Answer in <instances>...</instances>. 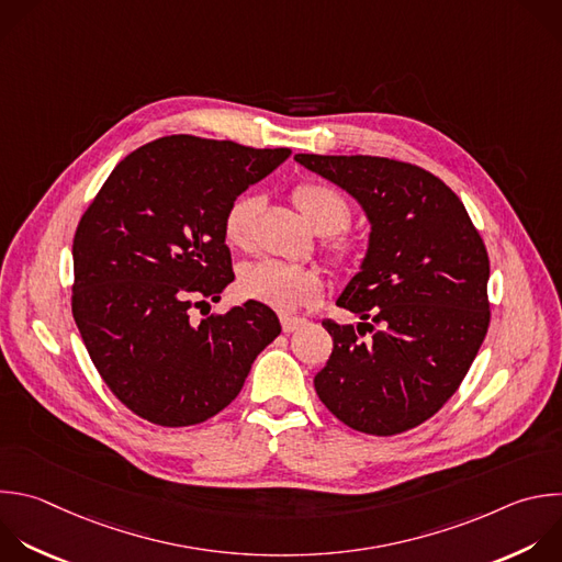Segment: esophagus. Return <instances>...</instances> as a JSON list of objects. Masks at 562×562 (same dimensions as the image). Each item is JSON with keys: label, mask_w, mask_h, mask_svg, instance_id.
<instances>
[{"label": "esophagus", "mask_w": 562, "mask_h": 562, "mask_svg": "<svg viewBox=\"0 0 562 562\" xmlns=\"http://www.w3.org/2000/svg\"><path fill=\"white\" fill-rule=\"evenodd\" d=\"M280 324H282V330L284 333H293V330H297L300 326H304L306 324V319L304 317H280Z\"/></svg>", "instance_id": "34e87169"}]
</instances>
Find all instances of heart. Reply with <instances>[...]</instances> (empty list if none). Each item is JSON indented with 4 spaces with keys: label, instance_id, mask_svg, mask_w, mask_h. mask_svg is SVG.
I'll list each match as a JSON object with an SVG mask.
<instances>
[{
    "label": "heart",
    "instance_id": "b5f03b06",
    "mask_svg": "<svg viewBox=\"0 0 562 562\" xmlns=\"http://www.w3.org/2000/svg\"><path fill=\"white\" fill-rule=\"evenodd\" d=\"M293 203L304 221L322 236H333L348 227L352 207L346 196L333 184L319 180L300 182L293 190ZM262 212V199L258 194H243L225 212L223 236L229 247L249 251L254 247L256 221ZM330 254L339 265H355L361 258V245L352 238H339L330 243ZM240 291L273 311L291 313L317 302L324 280L319 271L291 267L278 260H260L243 269Z\"/></svg>",
    "mask_w": 562,
    "mask_h": 562
}]
</instances>
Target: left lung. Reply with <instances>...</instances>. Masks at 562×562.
<instances>
[{
    "label": "left lung",
    "mask_w": 562,
    "mask_h": 562,
    "mask_svg": "<svg viewBox=\"0 0 562 562\" xmlns=\"http://www.w3.org/2000/svg\"><path fill=\"white\" fill-rule=\"evenodd\" d=\"M295 160L346 190L370 223L359 273L337 297L363 322H322L333 352L315 391L352 430L406 432L457 393L485 339V245L459 196L417 165L382 156Z\"/></svg>",
    "instance_id": "1"
}]
</instances>
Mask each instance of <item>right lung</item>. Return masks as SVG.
Listing matches in <instances>:
<instances>
[{
  "instance_id": "add662e5",
  "label": "right lung",
  "mask_w": 562,
  "mask_h": 562,
  "mask_svg": "<svg viewBox=\"0 0 562 562\" xmlns=\"http://www.w3.org/2000/svg\"><path fill=\"white\" fill-rule=\"evenodd\" d=\"M289 154L162 136L127 154L81 216L72 315L99 375L140 419L182 428L218 415L280 335L256 300L201 324L190 311L234 282L227 207Z\"/></svg>"
}]
</instances>
